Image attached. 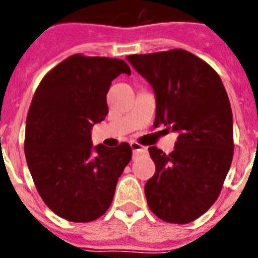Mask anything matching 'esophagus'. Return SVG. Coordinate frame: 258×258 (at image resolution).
Returning <instances> with one entry per match:
<instances>
[{
    "mask_svg": "<svg viewBox=\"0 0 258 258\" xmlns=\"http://www.w3.org/2000/svg\"><path fill=\"white\" fill-rule=\"evenodd\" d=\"M130 146H131L132 152H134V157L139 156L140 153H146V152H147V148L144 147V146L139 145V144H137V142H131V144H130Z\"/></svg>",
    "mask_w": 258,
    "mask_h": 258,
    "instance_id": "1",
    "label": "esophagus"
}]
</instances>
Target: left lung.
<instances>
[{
    "label": "left lung",
    "instance_id": "1",
    "mask_svg": "<svg viewBox=\"0 0 258 258\" xmlns=\"http://www.w3.org/2000/svg\"><path fill=\"white\" fill-rule=\"evenodd\" d=\"M155 92V124L178 135L166 155L148 148L156 172L145 184L148 207L171 223H188L217 200L233 156V119L215 70L191 52L126 57Z\"/></svg>",
    "mask_w": 258,
    "mask_h": 258
}]
</instances>
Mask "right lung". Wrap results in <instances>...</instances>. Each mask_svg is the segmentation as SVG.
Returning a JSON list of instances; mask_svg holds the SVG:
<instances>
[{"label": "right lung", "instance_id": "add662e5", "mask_svg": "<svg viewBox=\"0 0 258 258\" xmlns=\"http://www.w3.org/2000/svg\"><path fill=\"white\" fill-rule=\"evenodd\" d=\"M121 74L131 75L122 59L74 54L43 77L31 102L26 161L45 204L67 221L102 216L131 161L126 142L108 148L91 140L92 127L108 113L111 82Z\"/></svg>", "mask_w": 258, "mask_h": 258}]
</instances>
